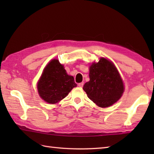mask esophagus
Segmentation results:
<instances>
[{
  "label": "esophagus",
  "instance_id": "1",
  "mask_svg": "<svg viewBox=\"0 0 154 154\" xmlns=\"http://www.w3.org/2000/svg\"><path fill=\"white\" fill-rule=\"evenodd\" d=\"M78 85H79V87H83V85H84V83L83 82L80 83L78 84Z\"/></svg>",
  "mask_w": 154,
  "mask_h": 154
}]
</instances>
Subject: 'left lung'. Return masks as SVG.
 <instances>
[{
  "label": "left lung",
  "mask_w": 154,
  "mask_h": 154,
  "mask_svg": "<svg viewBox=\"0 0 154 154\" xmlns=\"http://www.w3.org/2000/svg\"><path fill=\"white\" fill-rule=\"evenodd\" d=\"M90 81L83 86L88 97L97 105L105 108L115 103L124 92V84L114 65L105 58L93 63L89 69Z\"/></svg>",
  "instance_id": "obj_1"
}]
</instances>
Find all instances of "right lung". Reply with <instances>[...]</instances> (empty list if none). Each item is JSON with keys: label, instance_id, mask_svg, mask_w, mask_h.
Here are the masks:
<instances>
[{"label": "right lung", "instance_id": "obj_1", "mask_svg": "<svg viewBox=\"0 0 154 154\" xmlns=\"http://www.w3.org/2000/svg\"><path fill=\"white\" fill-rule=\"evenodd\" d=\"M73 76L68 75L57 60H53L44 69L38 83L40 96L45 102L57 103L76 87Z\"/></svg>", "mask_w": 154, "mask_h": 154}]
</instances>
